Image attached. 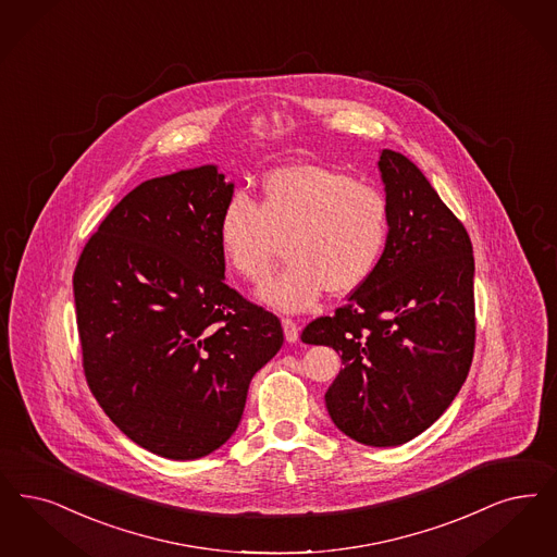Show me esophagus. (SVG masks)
Returning <instances> with one entry per match:
<instances>
[{
	"label": "esophagus",
	"mask_w": 557,
	"mask_h": 557,
	"mask_svg": "<svg viewBox=\"0 0 557 557\" xmlns=\"http://www.w3.org/2000/svg\"><path fill=\"white\" fill-rule=\"evenodd\" d=\"M282 325H284V334H286V339H288L289 344L296 342L298 334H300L298 323L294 319H282Z\"/></svg>",
	"instance_id": "esophagus-1"
}]
</instances>
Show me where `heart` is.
<instances>
[{"mask_svg":"<svg viewBox=\"0 0 557 557\" xmlns=\"http://www.w3.org/2000/svg\"><path fill=\"white\" fill-rule=\"evenodd\" d=\"M389 236L387 200L375 186L325 165H288L261 184L259 202L232 195L218 222L225 265L246 282H261L280 259L288 268L259 288L284 312H302L323 292L346 294L377 268Z\"/></svg>","mask_w":557,"mask_h":557,"instance_id":"obj_1","label":"heart"}]
</instances>
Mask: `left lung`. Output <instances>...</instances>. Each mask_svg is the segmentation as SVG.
Instances as JSON below:
<instances>
[{
    "label": "left lung",
    "instance_id": "left-lung-1",
    "mask_svg": "<svg viewBox=\"0 0 557 557\" xmlns=\"http://www.w3.org/2000/svg\"><path fill=\"white\" fill-rule=\"evenodd\" d=\"M389 236L371 277L305 344L332 346L344 369L325 394L335 426L389 447L421 435L467 381L474 352V257L467 227L423 172L392 149L379 157Z\"/></svg>",
    "mask_w": 557,
    "mask_h": 557
}]
</instances>
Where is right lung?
Segmentation results:
<instances>
[{
  "label": "right lung",
  "instance_id": "right-lung-1",
  "mask_svg": "<svg viewBox=\"0 0 557 557\" xmlns=\"http://www.w3.org/2000/svg\"><path fill=\"white\" fill-rule=\"evenodd\" d=\"M232 195L215 165L147 180L74 269L90 392L126 437L170 460L232 437L250 379L284 344L280 319L223 282L218 222Z\"/></svg>",
  "mask_w": 557,
  "mask_h": 557
}]
</instances>
